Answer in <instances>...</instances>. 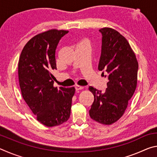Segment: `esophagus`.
Returning <instances> with one entry per match:
<instances>
[{"instance_id":"1","label":"esophagus","mask_w":157,"mask_h":157,"mask_svg":"<svg viewBox=\"0 0 157 157\" xmlns=\"http://www.w3.org/2000/svg\"><path fill=\"white\" fill-rule=\"evenodd\" d=\"M75 88L76 91H79V90L83 89L84 87L83 86H78V85H76V86H75Z\"/></svg>"}]
</instances>
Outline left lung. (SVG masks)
Segmentation results:
<instances>
[{
  "mask_svg": "<svg viewBox=\"0 0 157 157\" xmlns=\"http://www.w3.org/2000/svg\"><path fill=\"white\" fill-rule=\"evenodd\" d=\"M102 34V49L98 70L107 73V88L102 93L89 86L94 102L89 110L93 120L111 124L121 118L136 90L139 63L128 41L110 28L99 30Z\"/></svg>",
  "mask_w": 157,
  "mask_h": 157,
  "instance_id": "left-lung-1",
  "label": "left lung"
}]
</instances>
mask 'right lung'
Here are the masks:
<instances>
[{"label": "right lung", "mask_w": 157, "mask_h": 157, "mask_svg": "<svg viewBox=\"0 0 157 157\" xmlns=\"http://www.w3.org/2000/svg\"><path fill=\"white\" fill-rule=\"evenodd\" d=\"M66 30H50L33 37L21 52L18 79L22 96L36 119L47 127L68 120L75 88L54 87L55 50Z\"/></svg>", "instance_id": "right-lung-1"}]
</instances>
